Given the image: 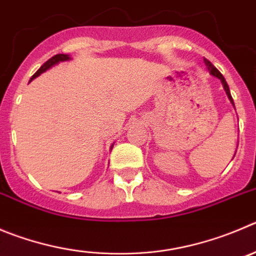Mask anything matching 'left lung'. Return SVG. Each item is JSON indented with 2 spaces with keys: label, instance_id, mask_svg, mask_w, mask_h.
<instances>
[{
  "label": "left lung",
  "instance_id": "8db88e82",
  "mask_svg": "<svg viewBox=\"0 0 256 256\" xmlns=\"http://www.w3.org/2000/svg\"><path fill=\"white\" fill-rule=\"evenodd\" d=\"M204 64H206V66H207V69H208L210 74H211V76H214V77H216L217 80H221V83H222V87H224V90H225V92H226V94H228V100H230L231 104H232V106L235 107V104H234V100H232V97H231L230 88H228V82H226L225 77H224V76H222V74L220 73V72L217 70L216 68H214V64H212L211 62H210V60H207V59H204ZM234 156H235V155H234Z\"/></svg>",
  "mask_w": 256,
  "mask_h": 256
}]
</instances>
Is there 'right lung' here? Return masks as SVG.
I'll use <instances>...</instances> for the list:
<instances>
[{
  "instance_id": "obj_1",
  "label": "right lung",
  "mask_w": 256,
  "mask_h": 256,
  "mask_svg": "<svg viewBox=\"0 0 256 256\" xmlns=\"http://www.w3.org/2000/svg\"><path fill=\"white\" fill-rule=\"evenodd\" d=\"M70 59H72V58L68 56V54H56V56H52V58H50L49 60L45 62V63L42 64V66H40L39 69H38L36 73H35L34 76L31 77L30 82H31V80H35V78H36V77H39V76H40V74H42V73H44V72H46L48 69L52 68V66H56V64L62 63V62H68V60H70ZM112 148H114V144L111 145V150H112Z\"/></svg>"
}]
</instances>
